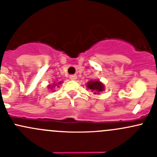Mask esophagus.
Wrapping results in <instances>:
<instances>
[{"label": "esophagus", "mask_w": 157, "mask_h": 157, "mask_svg": "<svg viewBox=\"0 0 157 157\" xmlns=\"http://www.w3.org/2000/svg\"><path fill=\"white\" fill-rule=\"evenodd\" d=\"M70 79L72 80H76L77 79V75L76 74H71V75H70Z\"/></svg>", "instance_id": "obj_1"}]
</instances>
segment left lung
I'll use <instances>...</instances> for the list:
<instances>
[{"instance_id":"1","label":"left lung","mask_w":157,"mask_h":157,"mask_svg":"<svg viewBox=\"0 0 157 157\" xmlns=\"http://www.w3.org/2000/svg\"><path fill=\"white\" fill-rule=\"evenodd\" d=\"M87 88L92 90V92H95L94 93L99 94V92H102L104 90V86L101 82L99 81H90L87 83Z\"/></svg>"}]
</instances>
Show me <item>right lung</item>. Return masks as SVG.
Wrapping results in <instances>:
<instances>
[{"instance_id":"1","label":"right lung","mask_w":157,"mask_h":157,"mask_svg":"<svg viewBox=\"0 0 157 157\" xmlns=\"http://www.w3.org/2000/svg\"><path fill=\"white\" fill-rule=\"evenodd\" d=\"M60 83H61V82H60ZM60 83H58V84H60ZM53 86H54V84H53V86H51V85H49L48 87H49V89H53L54 88Z\"/></svg>"}]
</instances>
